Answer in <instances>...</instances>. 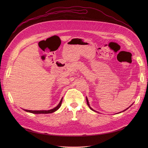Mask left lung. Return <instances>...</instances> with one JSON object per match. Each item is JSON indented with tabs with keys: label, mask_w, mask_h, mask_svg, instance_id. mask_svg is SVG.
Instances as JSON below:
<instances>
[{
	"label": "left lung",
	"mask_w": 148,
	"mask_h": 148,
	"mask_svg": "<svg viewBox=\"0 0 148 148\" xmlns=\"http://www.w3.org/2000/svg\"><path fill=\"white\" fill-rule=\"evenodd\" d=\"M86 100H87V105H88V107H90V109H91V110H92V111H95V112H97V111H95V110H93V109H92V108H91V107H90V103H89V102H88V98H87V97H86ZM132 104H133V103H132ZM132 105H131V106H130V107H128V108H126V109H125V110H123V111H121V112H118V114H119V113H121V112H124V111H126V110H128V108H130V107H131V106H132Z\"/></svg>",
	"instance_id": "1"
}]
</instances>
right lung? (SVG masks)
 Here are the masks:
<instances>
[{
  "label": "right lung",
  "instance_id": "right-lung-1",
  "mask_svg": "<svg viewBox=\"0 0 148 148\" xmlns=\"http://www.w3.org/2000/svg\"><path fill=\"white\" fill-rule=\"evenodd\" d=\"M62 98H61L60 102H59V103L57 105V106L51 109V110H42V111H32V110H25V109H23L24 111H26V112H30V113H33V114H50V113H53L55 111H56L57 110L59 109V108L61 107V103H62Z\"/></svg>",
  "mask_w": 148,
  "mask_h": 148
}]
</instances>
